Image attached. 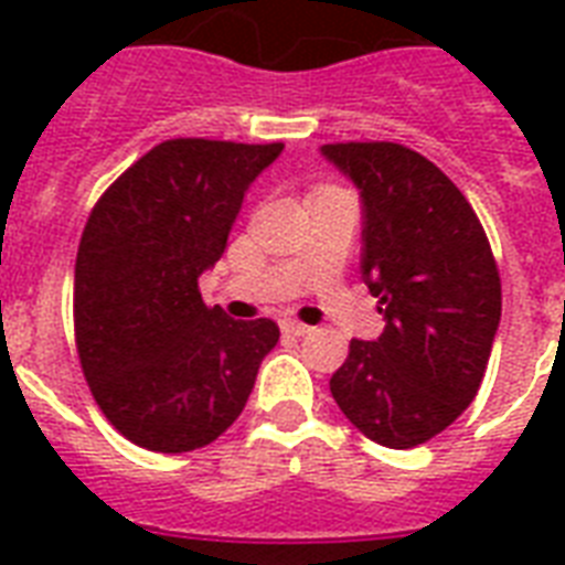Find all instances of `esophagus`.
Returning a JSON list of instances; mask_svg holds the SVG:
<instances>
[{
	"label": "esophagus",
	"mask_w": 565,
	"mask_h": 565,
	"mask_svg": "<svg viewBox=\"0 0 565 565\" xmlns=\"http://www.w3.org/2000/svg\"><path fill=\"white\" fill-rule=\"evenodd\" d=\"M281 331L292 337H305L310 334V326H301V322H296V319H281Z\"/></svg>",
	"instance_id": "esophagus-1"
}]
</instances>
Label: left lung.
Returning a JSON list of instances; mask_svg holds the SVG:
<instances>
[{
  "mask_svg": "<svg viewBox=\"0 0 565 565\" xmlns=\"http://www.w3.org/2000/svg\"><path fill=\"white\" fill-rule=\"evenodd\" d=\"M319 154L361 193V275L384 334L352 340L331 395L363 437L411 448L472 404L501 319V281L472 204L428 158L398 143Z\"/></svg>",
  "mask_w": 565,
  "mask_h": 565,
  "instance_id": "1",
  "label": "left lung"
}]
</instances>
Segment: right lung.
<instances>
[{
  "mask_svg": "<svg viewBox=\"0 0 565 565\" xmlns=\"http://www.w3.org/2000/svg\"><path fill=\"white\" fill-rule=\"evenodd\" d=\"M281 143L167 140L93 207L75 257V343L96 404L149 451H193L231 428L278 343L273 319L207 308L202 273L220 260L252 181Z\"/></svg>",
  "mask_w": 565,
  "mask_h": 565,
  "instance_id": "right-lung-1",
  "label": "right lung"
}]
</instances>
